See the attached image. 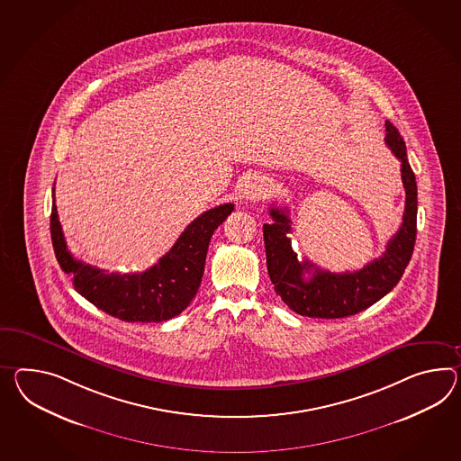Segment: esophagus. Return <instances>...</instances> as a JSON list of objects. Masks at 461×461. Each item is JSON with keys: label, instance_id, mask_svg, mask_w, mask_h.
Masks as SVG:
<instances>
[{"label": "esophagus", "instance_id": "34e87169", "mask_svg": "<svg viewBox=\"0 0 461 461\" xmlns=\"http://www.w3.org/2000/svg\"><path fill=\"white\" fill-rule=\"evenodd\" d=\"M271 185L270 181L267 178H259V176H253L245 183L243 188V198L247 202H258L261 198H265L270 193Z\"/></svg>", "mask_w": 461, "mask_h": 461}]
</instances>
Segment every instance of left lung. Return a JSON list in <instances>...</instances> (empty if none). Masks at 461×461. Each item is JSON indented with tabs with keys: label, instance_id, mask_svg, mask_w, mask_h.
<instances>
[{
	"label": "left lung",
	"instance_id": "8db88e82",
	"mask_svg": "<svg viewBox=\"0 0 461 461\" xmlns=\"http://www.w3.org/2000/svg\"><path fill=\"white\" fill-rule=\"evenodd\" d=\"M384 141L402 161L406 202L403 223L388 241L380 258L358 271L331 273L316 268L312 261H300L293 251L292 220L288 208L271 206L270 225H263L267 267L275 292L294 313L310 318H345L359 313L392 292L403 276L416 240L418 191L415 173L406 158V145L393 123L384 122Z\"/></svg>",
	"mask_w": 461,
	"mask_h": 461
}]
</instances>
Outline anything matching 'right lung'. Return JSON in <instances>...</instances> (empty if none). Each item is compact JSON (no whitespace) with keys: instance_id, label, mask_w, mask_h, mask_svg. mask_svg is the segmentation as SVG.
<instances>
[{"instance_id":"add662e5","label":"right lung","mask_w":461,"mask_h":461,"mask_svg":"<svg viewBox=\"0 0 461 461\" xmlns=\"http://www.w3.org/2000/svg\"><path fill=\"white\" fill-rule=\"evenodd\" d=\"M235 210L225 203L200 214L181 233L157 265L140 273H108L73 258L58 220L53 188L50 218L51 241L61 270L73 278L75 290L90 303L122 321L159 323L180 314L202 285L213 231Z\"/></svg>"}]
</instances>
